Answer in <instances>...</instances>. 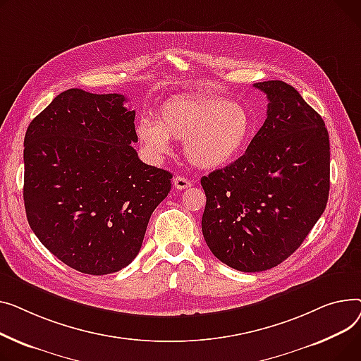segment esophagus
Here are the masks:
<instances>
[{"instance_id": "esophagus-1", "label": "esophagus", "mask_w": 361, "mask_h": 361, "mask_svg": "<svg viewBox=\"0 0 361 361\" xmlns=\"http://www.w3.org/2000/svg\"><path fill=\"white\" fill-rule=\"evenodd\" d=\"M190 185H192V182L188 180V179L183 178V176H176V178L173 179V186H175L176 189H179V190L186 189V188H189Z\"/></svg>"}]
</instances>
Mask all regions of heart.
Wrapping results in <instances>:
<instances>
[{
  "mask_svg": "<svg viewBox=\"0 0 361 361\" xmlns=\"http://www.w3.org/2000/svg\"><path fill=\"white\" fill-rule=\"evenodd\" d=\"M252 134L245 104L219 96H182L164 103L159 122L141 119L137 135L156 156L171 150V138L185 141L186 159L201 169H217L235 160Z\"/></svg>",
  "mask_w": 361,
  "mask_h": 361,
  "instance_id": "1",
  "label": "heart"
}]
</instances>
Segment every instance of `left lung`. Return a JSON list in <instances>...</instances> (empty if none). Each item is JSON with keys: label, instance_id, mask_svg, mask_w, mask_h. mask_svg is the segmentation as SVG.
Segmentation results:
<instances>
[{"label": "left lung", "instance_id": "8db88e82", "mask_svg": "<svg viewBox=\"0 0 361 361\" xmlns=\"http://www.w3.org/2000/svg\"><path fill=\"white\" fill-rule=\"evenodd\" d=\"M268 97L267 119L243 156L201 178L202 235L226 265L267 271L298 249L325 211L329 135L290 84H253Z\"/></svg>", "mask_w": 361, "mask_h": 361}]
</instances>
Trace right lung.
<instances>
[{
  "instance_id": "add662e5",
  "label": "right lung",
  "mask_w": 361,
  "mask_h": 361,
  "mask_svg": "<svg viewBox=\"0 0 361 361\" xmlns=\"http://www.w3.org/2000/svg\"><path fill=\"white\" fill-rule=\"evenodd\" d=\"M118 93L70 89L29 125L23 198L30 228L52 255L90 275L138 255L172 173L138 159L135 111Z\"/></svg>"
}]
</instances>
